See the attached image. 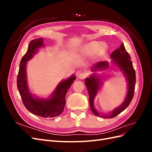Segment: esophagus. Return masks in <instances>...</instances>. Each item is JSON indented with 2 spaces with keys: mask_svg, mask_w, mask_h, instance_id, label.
Listing matches in <instances>:
<instances>
[{
  "mask_svg": "<svg viewBox=\"0 0 152 152\" xmlns=\"http://www.w3.org/2000/svg\"><path fill=\"white\" fill-rule=\"evenodd\" d=\"M87 77V74L85 73H80L79 75V79H84Z\"/></svg>",
  "mask_w": 152,
  "mask_h": 152,
  "instance_id": "obj_1",
  "label": "esophagus"
}]
</instances>
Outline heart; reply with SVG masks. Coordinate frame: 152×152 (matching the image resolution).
<instances>
[{"mask_svg":"<svg viewBox=\"0 0 152 152\" xmlns=\"http://www.w3.org/2000/svg\"><path fill=\"white\" fill-rule=\"evenodd\" d=\"M108 49V45L106 43H101L98 41H91L82 45L80 49V53L85 56L94 54L95 58H98L105 54Z\"/></svg>","mask_w":152,"mask_h":152,"instance_id":"1","label":"heart"}]
</instances>
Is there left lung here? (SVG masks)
<instances>
[{
  "mask_svg": "<svg viewBox=\"0 0 152 152\" xmlns=\"http://www.w3.org/2000/svg\"><path fill=\"white\" fill-rule=\"evenodd\" d=\"M110 58L112 59L110 62L100 61L96 63L95 66L91 68V72H93L92 74L90 75L89 77H87L85 79V84L89 93L90 107L92 112L95 115L104 118H113L126 109L129 105L134 96L136 84L135 70L133 68L129 54L127 52L123 44H121V46L118 49L114 50L110 55ZM109 67L122 72L127 82L128 91L126 98L123 103L112 111L104 114L96 110L94 107V102L95 96L100 91L103 83L102 80L103 74L99 75L98 72L104 70Z\"/></svg>",
  "mask_w": 152,
  "mask_h": 152,
  "instance_id": "obj_1",
  "label": "left lung"
}]
</instances>
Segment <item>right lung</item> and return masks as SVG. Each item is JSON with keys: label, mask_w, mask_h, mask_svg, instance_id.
<instances>
[{"label": "right lung", "mask_w": 152, "mask_h": 152, "mask_svg": "<svg viewBox=\"0 0 152 152\" xmlns=\"http://www.w3.org/2000/svg\"><path fill=\"white\" fill-rule=\"evenodd\" d=\"M44 40L43 38L31 40L26 53L20 61L17 86L23 103L30 113L44 118L55 117L63 112L66 103V94L73 81L76 79V77L72 75L67 79L61 80L48 98H40L32 94L28 82L27 64L38 53L40 49L45 47Z\"/></svg>", "instance_id": "obj_1"}]
</instances>
